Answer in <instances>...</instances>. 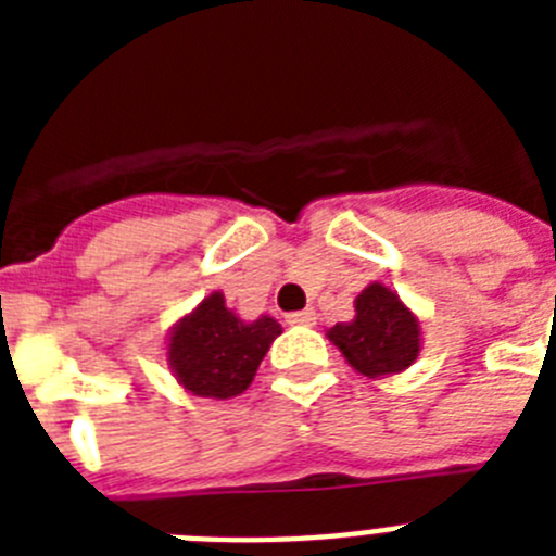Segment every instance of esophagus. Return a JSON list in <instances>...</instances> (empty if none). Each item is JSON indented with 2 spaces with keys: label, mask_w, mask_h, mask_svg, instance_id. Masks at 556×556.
<instances>
[{
  "label": "esophagus",
  "mask_w": 556,
  "mask_h": 556,
  "mask_svg": "<svg viewBox=\"0 0 556 556\" xmlns=\"http://www.w3.org/2000/svg\"><path fill=\"white\" fill-rule=\"evenodd\" d=\"M287 323L289 326H314V323H317V314H314V308H303V312L287 314Z\"/></svg>",
  "instance_id": "obj_1"
}]
</instances>
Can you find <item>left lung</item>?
Here are the masks:
<instances>
[{"instance_id": "8db88e82", "label": "left lung", "mask_w": 556, "mask_h": 556, "mask_svg": "<svg viewBox=\"0 0 556 556\" xmlns=\"http://www.w3.org/2000/svg\"><path fill=\"white\" fill-rule=\"evenodd\" d=\"M353 308L351 323H337L326 331L348 365L367 378L404 372L420 353V320L415 312L378 281L358 292Z\"/></svg>"}]
</instances>
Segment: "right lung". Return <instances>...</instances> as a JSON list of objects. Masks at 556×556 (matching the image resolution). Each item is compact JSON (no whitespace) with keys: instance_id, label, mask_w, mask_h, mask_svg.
<instances>
[{"instance_id":"add662e5","label":"right lung","mask_w":556,"mask_h":556,"mask_svg":"<svg viewBox=\"0 0 556 556\" xmlns=\"http://www.w3.org/2000/svg\"><path fill=\"white\" fill-rule=\"evenodd\" d=\"M275 337H281V323L275 317L262 314L258 320L244 323L225 306L223 292H211L172 326L166 365L186 392L225 401L253 384Z\"/></svg>"}]
</instances>
